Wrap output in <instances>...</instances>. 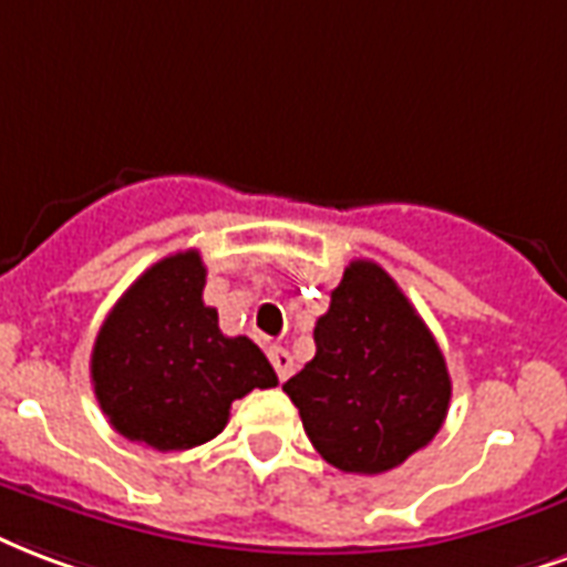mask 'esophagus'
<instances>
[{"instance_id":"obj_1","label":"esophagus","mask_w":567,"mask_h":567,"mask_svg":"<svg viewBox=\"0 0 567 567\" xmlns=\"http://www.w3.org/2000/svg\"><path fill=\"white\" fill-rule=\"evenodd\" d=\"M268 361H271V364H275V370H278L280 382L292 377V368H296V364H292V355H289V349L268 347Z\"/></svg>"}]
</instances>
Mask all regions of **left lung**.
<instances>
[{
	"label": "left lung",
	"mask_w": 567,
	"mask_h": 567,
	"mask_svg": "<svg viewBox=\"0 0 567 567\" xmlns=\"http://www.w3.org/2000/svg\"><path fill=\"white\" fill-rule=\"evenodd\" d=\"M313 340L317 355L284 391L322 461L380 475L440 433L451 400L445 355L385 268L349 262Z\"/></svg>",
	"instance_id": "left-lung-1"
}]
</instances>
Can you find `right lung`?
<instances>
[{
    "label": "right lung",
    "instance_id": "right-lung-1",
    "mask_svg": "<svg viewBox=\"0 0 567 567\" xmlns=\"http://www.w3.org/2000/svg\"><path fill=\"white\" fill-rule=\"evenodd\" d=\"M199 250L164 257L110 310L92 349V385L110 424L155 451H185L227 427L233 400L278 373L245 334L227 338L203 301Z\"/></svg>",
    "mask_w": 567,
    "mask_h": 567
}]
</instances>
